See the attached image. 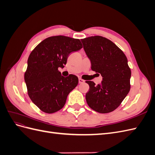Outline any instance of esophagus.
I'll list each match as a JSON object with an SVG mask.
<instances>
[{"mask_svg": "<svg viewBox=\"0 0 155 155\" xmlns=\"http://www.w3.org/2000/svg\"><path fill=\"white\" fill-rule=\"evenodd\" d=\"M84 81L83 79H81V78H79V83H83Z\"/></svg>", "mask_w": 155, "mask_h": 155, "instance_id": "1", "label": "esophagus"}]
</instances>
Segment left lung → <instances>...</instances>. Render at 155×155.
Here are the masks:
<instances>
[{
    "label": "left lung",
    "instance_id": "left-lung-1",
    "mask_svg": "<svg viewBox=\"0 0 155 155\" xmlns=\"http://www.w3.org/2000/svg\"><path fill=\"white\" fill-rule=\"evenodd\" d=\"M91 69L103 78L101 84L87 81L86 101L92 109L109 113L118 108L130 91V69L125 55L111 41L101 36L81 39Z\"/></svg>",
    "mask_w": 155,
    "mask_h": 155
}]
</instances>
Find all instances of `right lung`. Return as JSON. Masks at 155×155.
I'll list each match as a JSON object with an SVG mask.
<instances>
[{
	"label": "right lung",
	"mask_w": 155,
	"mask_h": 155,
	"mask_svg": "<svg viewBox=\"0 0 155 155\" xmlns=\"http://www.w3.org/2000/svg\"><path fill=\"white\" fill-rule=\"evenodd\" d=\"M82 48L79 39L58 35L41 42L30 54L25 81L30 98L42 111L51 114L61 109L78 85L76 76L65 78L58 68L67 64L70 53Z\"/></svg>",
	"instance_id": "obj_1"
}]
</instances>
